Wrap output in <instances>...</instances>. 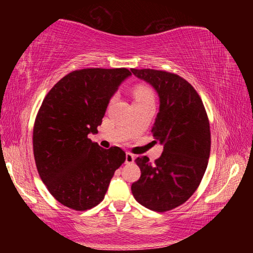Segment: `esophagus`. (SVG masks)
Masks as SVG:
<instances>
[{"label": "esophagus", "mask_w": 253, "mask_h": 253, "mask_svg": "<svg viewBox=\"0 0 253 253\" xmlns=\"http://www.w3.org/2000/svg\"><path fill=\"white\" fill-rule=\"evenodd\" d=\"M135 161V155H132L131 153H126V164H130V163H134Z\"/></svg>", "instance_id": "34e87169"}]
</instances>
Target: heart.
<instances>
[{"label": "heart", "instance_id": "b5f03b06", "mask_svg": "<svg viewBox=\"0 0 253 253\" xmlns=\"http://www.w3.org/2000/svg\"><path fill=\"white\" fill-rule=\"evenodd\" d=\"M154 92L147 85H136L134 89V104H143V102H153L154 104Z\"/></svg>", "mask_w": 253, "mask_h": 253}]
</instances>
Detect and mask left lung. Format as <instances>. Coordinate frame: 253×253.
Masks as SVG:
<instances>
[{
  "instance_id": "left-lung-1",
  "label": "left lung",
  "mask_w": 253,
  "mask_h": 253,
  "mask_svg": "<svg viewBox=\"0 0 253 253\" xmlns=\"http://www.w3.org/2000/svg\"><path fill=\"white\" fill-rule=\"evenodd\" d=\"M130 70L160 98L152 131L164 146L155 163L147 156L136 158L142 175L132 183L131 193L145 208L169 211L186 202L202 181L211 151L209 118L199 93L182 77L154 69Z\"/></svg>"
}]
</instances>
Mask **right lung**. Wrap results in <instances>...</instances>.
Listing matches in <instances>:
<instances>
[{
	"label": "right lung",
	"instance_id": "obj_1",
	"mask_svg": "<svg viewBox=\"0 0 253 253\" xmlns=\"http://www.w3.org/2000/svg\"><path fill=\"white\" fill-rule=\"evenodd\" d=\"M131 74L126 68L72 71L42 101L33 128V154L42 182L65 207L84 211L105 198L115 170L126 160L117 146L101 148L97 134L110 98Z\"/></svg>",
	"mask_w": 253,
	"mask_h": 253
}]
</instances>
